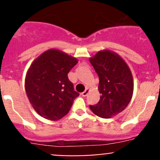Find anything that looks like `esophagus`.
Instances as JSON below:
<instances>
[{
  "instance_id": "1",
  "label": "esophagus",
  "mask_w": 160,
  "mask_h": 160,
  "mask_svg": "<svg viewBox=\"0 0 160 160\" xmlns=\"http://www.w3.org/2000/svg\"><path fill=\"white\" fill-rule=\"evenodd\" d=\"M88 93H89V90H88V88H87V89L85 90V91H83V93H81V95H82V96H83V97H86L87 95L88 94Z\"/></svg>"
}]
</instances>
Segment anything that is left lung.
<instances>
[{
    "label": "left lung",
    "instance_id": "1",
    "mask_svg": "<svg viewBox=\"0 0 160 160\" xmlns=\"http://www.w3.org/2000/svg\"><path fill=\"white\" fill-rule=\"evenodd\" d=\"M99 77V102L90 105L93 114L104 118L117 115L129 104L133 78L124 59L114 52L100 51L89 59Z\"/></svg>",
    "mask_w": 160,
    "mask_h": 160
}]
</instances>
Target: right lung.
Here are the masks:
<instances>
[{
    "instance_id": "right-lung-1",
    "label": "right lung",
    "mask_w": 160,
    "mask_h": 160,
    "mask_svg": "<svg viewBox=\"0 0 160 160\" xmlns=\"http://www.w3.org/2000/svg\"><path fill=\"white\" fill-rule=\"evenodd\" d=\"M77 59L57 49H49L34 60L25 77V91L39 115L57 121L70 110L79 93L67 74Z\"/></svg>"
}]
</instances>
